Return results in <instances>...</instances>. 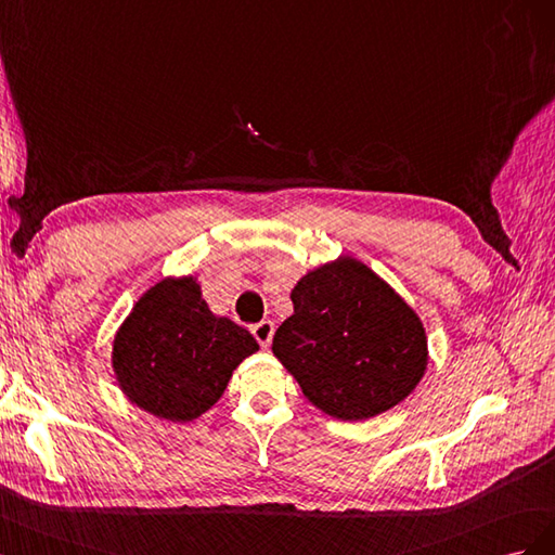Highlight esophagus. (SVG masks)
<instances>
[{
  "label": "esophagus",
  "mask_w": 555,
  "mask_h": 555,
  "mask_svg": "<svg viewBox=\"0 0 555 555\" xmlns=\"http://www.w3.org/2000/svg\"><path fill=\"white\" fill-rule=\"evenodd\" d=\"M250 332H253V337L258 339V344L267 348L269 341H272V337H274V323L272 321H260V323L250 327Z\"/></svg>",
  "instance_id": "obj_1"
}]
</instances>
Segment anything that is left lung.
Listing matches in <instances>:
<instances>
[{
	"mask_svg": "<svg viewBox=\"0 0 555 555\" xmlns=\"http://www.w3.org/2000/svg\"><path fill=\"white\" fill-rule=\"evenodd\" d=\"M293 315L272 351L305 398L339 421H365L400 404L427 367L416 311L351 256L311 269L291 293Z\"/></svg>",
	"mask_w": 555,
	"mask_h": 555,
	"instance_id": "8db88e82",
	"label": "left lung"
}]
</instances>
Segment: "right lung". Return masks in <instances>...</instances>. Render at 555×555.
Returning a JSON list of instances; mask_svg holds the SVG:
<instances>
[{
	"instance_id": "right-lung-1",
	"label": "right lung",
	"mask_w": 555,
	"mask_h": 555,
	"mask_svg": "<svg viewBox=\"0 0 555 555\" xmlns=\"http://www.w3.org/2000/svg\"><path fill=\"white\" fill-rule=\"evenodd\" d=\"M258 348L246 327L211 313L195 276H167L118 327L111 365L132 404L185 423L220 400L232 372Z\"/></svg>"
}]
</instances>
